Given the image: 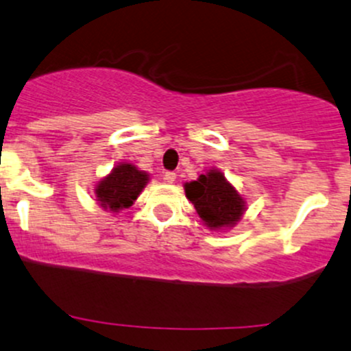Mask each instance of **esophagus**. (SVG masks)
<instances>
[{
    "instance_id": "esophagus-1",
    "label": "esophagus",
    "mask_w": 351,
    "mask_h": 351,
    "mask_svg": "<svg viewBox=\"0 0 351 351\" xmlns=\"http://www.w3.org/2000/svg\"><path fill=\"white\" fill-rule=\"evenodd\" d=\"M163 178H165L166 183H175L176 175H175V173H173V171H166L165 175H163Z\"/></svg>"
}]
</instances>
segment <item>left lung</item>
<instances>
[{
    "instance_id": "left-lung-1",
    "label": "left lung",
    "mask_w": 351,
    "mask_h": 351,
    "mask_svg": "<svg viewBox=\"0 0 351 351\" xmlns=\"http://www.w3.org/2000/svg\"><path fill=\"white\" fill-rule=\"evenodd\" d=\"M185 195L210 232L235 227L247 212V202L219 168L206 169L193 182L183 183Z\"/></svg>"
}]
</instances>
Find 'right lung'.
Instances as JSON below:
<instances>
[{
	"label": "right lung",
	"mask_w": 351,
	"mask_h": 351,
	"mask_svg": "<svg viewBox=\"0 0 351 351\" xmlns=\"http://www.w3.org/2000/svg\"><path fill=\"white\" fill-rule=\"evenodd\" d=\"M149 180V173L143 171L136 165L123 161L95 183L92 195L104 212L117 215L121 210L129 208L138 200Z\"/></svg>",
	"instance_id": "right-lung-1"
}]
</instances>
